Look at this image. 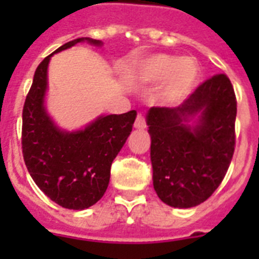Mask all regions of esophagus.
Wrapping results in <instances>:
<instances>
[{"label":"esophagus","instance_id":"esophagus-1","mask_svg":"<svg viewBox=\"0 0 259 259\" xmlns=\"http://www.w3.org/2000/svg\"><path fill=\"white\" fill-rule=\"evenodd\" d=\"M134 127H136V129H145V127H146L145 117H144L142 114H138L137 118H136V122H134Z\"/></svg>","mask_w":259,"mask_h":259}]
</instances>
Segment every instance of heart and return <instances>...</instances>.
Here are the masks:
<instances>
[{"label":"heart","instance_id":"1","mask_svg":"<svg viewBox=\"0 0 259 259\" xmlns=\"http://www.w3.org/2000/svg\"><path fill=\"white\" fill-rule=\"evenodd\" d=\"M199 64L189 56L154 54L130 66L127 78L138 86L154 84L161 80L157 101L162 105H176L188 98L199 80Z\"/></svg>","mask_w":259,"mask_h":259}]
</instances>
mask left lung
I'll use <instances>...</instances> for the list:
<instances>
[{
    "instance_id": "8db88e82",
    "label": "left lung",
    "mask_w": 259,
    "mask_h": 259,
    "mask_svg": "<svg viewBox=\"0 0 259 259\" xmlns=\"http://www.w3.org/2000/svg\"><path fill=\"white\" fill-rule=\"evenodd\" d=\"M237 99L225 74L205 80L177 107L146 113L157 196L175 208L208 199L229 169L235 146Z\"/></svg>"
}]
</instances>
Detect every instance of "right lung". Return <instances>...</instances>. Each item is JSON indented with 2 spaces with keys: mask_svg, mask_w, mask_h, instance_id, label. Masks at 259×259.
<instances>
[{
  "mask_svg": "<svg viewBox=\"0 0 259 259\" xmlns=\"http://www.w3.org/2000/svg\"><path fill=\"white\" fill-rule=\"evenodd\" d=\"M79 42L102 47L101 40L79 37L47 56L36 68L22 110V154L38 188L56 204L82 211L105 195L110 168L132 133L137 111L102 114L84 127L62 129L48 113L51 58Z\"/></svg>",
  "mask_w": 259,
  "mask_h": 259,
  "instance_id": "right-lung-1",
  "label": "right lung"
}]
</instances>
